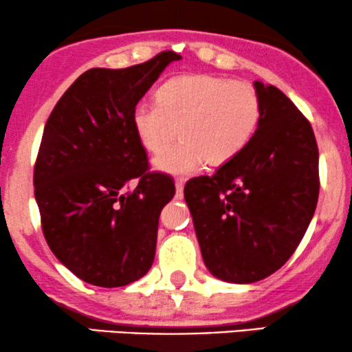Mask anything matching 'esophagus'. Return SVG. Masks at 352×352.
<instances>
[{
	"mask_svg": "<svg viewBox=\"0 0 352 352\" xmlns=\"http://www.w3.org/2000/svg\"><path fill=\"white\" fill-rule=\"evenodd\" d=\"M184 179H176V197L182 199V190H184Z\"/></svg>",
	"mask_w": 352,
	"mask_h": 352,
	"instance_id": "34e87169",
	"label": "esophagus"
}]
</instances>
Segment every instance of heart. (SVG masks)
<instances>
[{"mask_svg": "<svg viewBox=\"0 0 352 352\" xmlns=\"http://www.w3.org/2000/svg\"><path fill=\"white\" fill-rule=\"evenodd\" d=\"M261 122V99L245 81L216 75H182L158 89L157 102H139L131 123L148 152H162L179 126L182 141L160 153L153 166L168 175L186 176L204 160L211 166L237 157Z\"/></svg>", "mask_w": 352, "mask_h": 352, "instance_id": "b5f03b06", "label": "heart"}]
</instances>
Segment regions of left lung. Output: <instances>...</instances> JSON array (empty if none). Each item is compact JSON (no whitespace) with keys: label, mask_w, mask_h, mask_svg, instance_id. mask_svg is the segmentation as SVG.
Returning a JSON list of instances; mask_svg holds the SVG:
<instances>
[{"label":"left lung","mask_w":352,"mask_h":352,"mask_svg":"<svg viewBox=\"0 0 352 352\" xmlns=\"http://www.w3.org/2000/svg\"><path fill=\"white\" fill-rule=\"evenodd\" d=\"M261 122L248 146L213 176L184 187L201 256L214 277L263 280L306 234L319 199V148L312 126L272 85L254 81Z\"/></svg>","instance_id":"1"}]
</instances>
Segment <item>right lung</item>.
Segmentation results:
<instances>
[{
	"label": "right lung",
	"instance_id": "right-lung-1",
	"mask_svg": "<svg viewBox=\"0 0 352 352\" xmlns=\"http://www.w3.org/2000/svg\"><path fill=\"white\" fill-rule=\"evenodd\" d=\"M179 59L162 51L126 69H89L46 122L33 170L41 229L56 258L91 285H128L155 258L158 218L176 189L165 173L148 171L131 113ZM131 180L138 186L129 190Z\"/></svg>",
	"mask_w": 352,
	"mask_h": 352
}]
</instances>
